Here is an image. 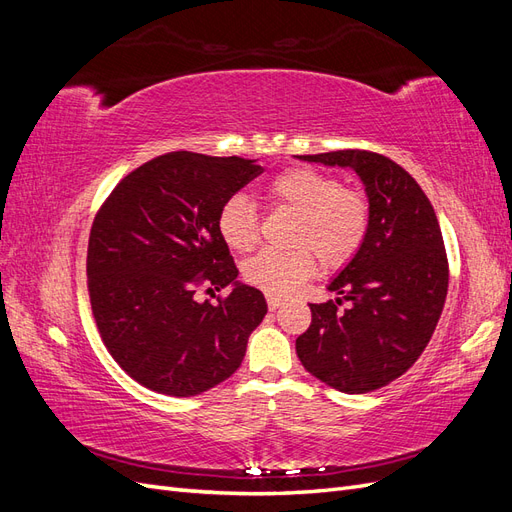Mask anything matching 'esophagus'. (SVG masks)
<instances>
[{"mask_svg": "<svg viewBox=\"0 0 512 512\" xmlns=\"http://www.w3.org/2000/svg\"><path fill=\"white\" fill-rule=\"evenodd\" d=\"M267 305H269V309H271V312H275V309L282 305V299H277V297H273V294H267Z\"/></svg>", "mask_w": 512, "mask_h": 512, "instance_id": "obj_1", "label": "esophagus"}]
</instances>
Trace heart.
I'll list each match as a JSON object with an SVG mask.
<instances>
[{"label": "heart", "mask_w": 512, "mask_h": 512, "mask_svg": "<svg viewBox=\"0 0 512 512\" xmlns=\"http://www.w3.org/2000/svg\"><path fill=\"white\" fill-rule=\"evenodd\" d=\"M269 194L294 215L290 252H260L245 262L243 277L273 297H284L318 269H337L359 252L369 211L359 192L342 188L335 177L314 168H290L277 175ZM218 232L232 252H250L258 243V215L243 194L230 196L218 211Z\"/></svg>", "instance_id": "b5f03b06"}]
</instances>
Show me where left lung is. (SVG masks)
Listing matches in <instances>:
<instances>
[{
  "mask_svg": "<svg viewBox=\"0 0 512 512\" xmlns=\"http://www.w3.org/2000/svg\"><path fill=\"white\" fill-rule=\"evenodd\" d=\"M297 158L354 170L369 205L359 252L327 286L335 301L309 303L312 324L297 337V354L309 374L337 391H376L416 363L440 320L448 262L436 211L408 170L380 153ZM342 302L346 310L338 309Z\"/></svg>",
  "mask_w": 512,
  "mask_h": 512,
  "instance_id": "left-lung-1",
  "label": "left lung"
}]
</instances>
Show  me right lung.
I'll use <instances>...</instances> for the list:
<instances>
[{
	"label": "right lung",
	"instance_id": "obj_1",
	"mask_svg": "<svg viewBox=\"0 0 512 512\" xmlns=\"http://www.w3.org/2000/svg\"><path fill=\"white\" fill-rule=\"evenodd\" d=\"M262 173L256 160L173 151L121 179L91 226V309L113 359L151 391L200 395L239 369L267 314L265 294L237 280L218 211ZM230 285L218 306L195 288Z\"/></svg>",
	"mask_w": 512,
	"mask_h": 512
}]
</instances>
